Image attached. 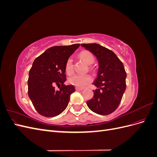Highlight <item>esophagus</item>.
<instances>
[{
  "label": "esophagus",
  "mask_w": 157,
  "mask_h": 157,
  "mask_svg": "<svg viewBox=\"0 0 157 157\" xmlns=\"http://www.w3.org/2000/svg\"><path fill=\"white\" fill-rule=\"evenodd\" d=\"M75 89L77 91H81V90H84V88H78V87H76Z\"/></svg>",
  "instance_id": "obj_1"
}]
</instances>
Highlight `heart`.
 Masks as SVG:
<instances>
[{
  "instance_id": "obj_1",
  "label": "heart",
  "mask_w": 157,
  "mask_h": 157,
  "mask_svg": "<svg viewBox=\"0 0 157 157\" xmlns=\"http://www.w3.org/2000/svg\"><path fill=\"white\" fill-rule=\"evenodd\" d=\"M80 58H81L87 65H91L94 62V56L88 51H82L79 54ZM65 72L68 75L72 74L73 72V65L72 58H68L65 65ZM92 78L89 75H77L75 74L69 78V82L74 85L75 86L79 88H84L92 82Z\"/></svg>"
}]
</instances>
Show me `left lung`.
Masks as SVG:
<instances>
[{
  "mask_svg": "<svg viewBox=\"0 0 157 157\" xmlns=\"http://www.w3.org/2000/svg\"><path fill=\"white\" fill-rule=\"evenodd\" d=\"M81 46L96 57L99 63L98 75L93 84L92 99L87 101L90 110L106 115L115 111L126 90V73L124 65L114 52L96 43Z\"/></svg>",
  "mask_w": 157,
  "mask_h": 157,
  "instance_id": "obj_1",
  "label": "left lung"
}]
</instances>
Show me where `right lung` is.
<instances>
[{
    "instance_id": "add662e5",
    "label": "right lung",
    "mask_w": 157,
    "mask_h": 157,
    "mask_svg": "<svg viewBox=\"0 0 157 157\" xmlns=\"http://www.w3.org/2000/svg\"><path fill=\"white\" fill-rule=\"evenodd\" d=\"M80 46H56L46 50L33 61L28 78V95L40 115L53 117L67 107L73 85H66L65 65ZM56 85L60 88L56 90Z\"/></svg>"
}]
</instances>
